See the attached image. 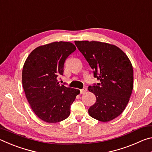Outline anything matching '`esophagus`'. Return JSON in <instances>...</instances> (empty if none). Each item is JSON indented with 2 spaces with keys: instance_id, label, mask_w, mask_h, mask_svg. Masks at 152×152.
I'll return each mask as SVG.
<instances>
[{
  "instance_id": "obj_1",
  "label": "esophagus",
  "mask_w": 152,
  "mask_h": 152,
  "mask_svg": "<svg viewBox=\"0 0 152 152\" xmlns=\"http://www.w3.org/2000/svg\"><path fill=\"white\" fill-rule=\"evenodd\" d=\"M86 91H87L86 88H83V89L80 90V94H84V93H86Z\"/></svg>"
}]
</instances>
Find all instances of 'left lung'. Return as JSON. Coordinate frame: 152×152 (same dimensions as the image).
Here are the masks:
<instances>
[{"label":"left lung","mask_w":152,"mask_h":152,"mask_svg":"<svg viewBox=\"0 0 152 152\" xmlns=\"http://www.w3.org/2000/svg\"><path fill=\"white\" fill-rule=\"evenodd\" d=\"M99 83L88 86L96 96L90 116L102 122L115 119L125 110L133 88V70L127 56L116 45L100 42L75 41Z\"/></svg>","instance_id":"1"}]
</instances>
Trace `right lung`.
I'll list each match as a JSON object with an SVG mask.
<instances>
[{"mask_svg":"<svg viewBox=\"0 0 152 152\" xmlns=\"http://www.w3.org/2000/svg\"><path fill=\"white\" fill-rule=\"evenodd\" d=\"M76 50L73 43L56 42L33 50L25 60L22 82L25 96L35 114L47 123H58L69 117L78 89L60 85L67 58Z\"/></svg>","mask_w":152,"mask_h":152,"instance_id":"right-lung-1","label":"right lung"}]
</instances>
